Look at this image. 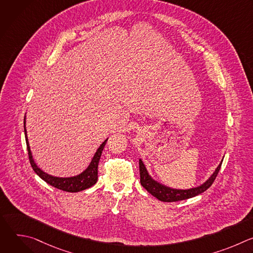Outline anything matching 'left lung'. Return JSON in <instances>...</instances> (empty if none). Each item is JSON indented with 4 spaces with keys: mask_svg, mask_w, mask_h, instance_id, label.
Listing matches in <instances>:
<instances>
[{
    "mask_svg": "<svg viewBox=\"0 0 253 253\" xmlns=\"http://www.w3.org/2000/svg\"><path fill=\"white\" fill-rule=\"evenodd\" d=\"M221 164L217 167V169L215 170L213 175L207 180V181L202 184L201 186L197 188H192L188 190H177V189H171L168 187H165L156 181L149 176V174L146 171L145 166H144L143 162L139 160V169H140V182L141 185L145 188L150 194H152L154 197L159 199L160 201L163 202H175V201H180V200H185L191 197H194L198 194H201L205 190H207L212 183L214 182L215 178L217 177V174L220 170Z\"/></svg>",
    "mask_w": 253,
    "mask_h": 253,
    "instance_id": "obj_1",
    "label": "left lung"
}]
</instances>
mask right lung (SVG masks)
<instances>
[{"mask_svg": "<svg viewBox=\"0 0 253 253\" xmlns=\"http://www.w3.org/2000/svg\"><path fill=\"white\" fill-rule=\"evenodd\" d=\"M24 124H25V119H24ZM25 136H26V143H27V150H28V155H29V161L31 163V166L33 170L37 173L45 182L48 184L52 185L53 187L67 191V192H79L82 190H85L91 186H93L98 179V164L99 160L102 154V151L104 149V146L106 145L107 140L103 142L102 145L99 147L97 150L96 154L94 155L92 162L90 163L89 167L80 175L75 176V177H70V178H59V177H54L51 175L46 174L42 170H40L37 165L34 163L31 151H30V146L28 143L27 135H26V128H25Z\"/></svg>", "mask_w": 253, "mask_h": 253, "instance_id": "add662e5", "label": "right lung"}]
</instances>
